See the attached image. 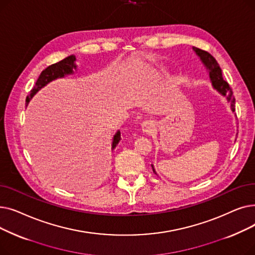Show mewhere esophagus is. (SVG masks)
I'll return each instance as SVG.
<instances>
[{
    "instance_id": "34e87169",
    "label": "esophagus",
    "mask_w": 255,
    "mask_h": 255,
    "mask_svg": "<svg viewBox=\"0 0 255 255\" xmlns=\"http://www.w3.org/2000/svg\"><path fill=\"white\" fill-rule=\"evenodd\" d=\"M154 122L151 120H148V121H144V122H142L141 124V130L142 132L146 133V134H149V133H151L153 130H154Z\"/></svg>"
}]
</instances>
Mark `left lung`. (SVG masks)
<instances>
[{
    "mask_svg": "<svg viewBox=\"0 0 255 255\" xmlns=\"http://www.w3.org/2000/svg\"><path fill=\"white\" fill-rule=\"evenodd\" d=\"M193 50L196 52V55L199 57L200 60H202V62L204 63V65L207 67V69L209 70L210 78H211V82H212V85H213L214 89H216L220 94H222L223 96H226L227 101L231 103L232 111L235 112L236 100H235V97H234L233 90L230 87L229 83H226L225 80L223 79L221 68L219 67L215 58H214L211 55V53H209L208 51L203 50L200 48L193 47ZM152 168H153V171L156 173L153 165H152Z\"/></svg>",
    "mask_w": 255,
    "mask_h": 255,
    "instance_id": "left-lung-1",
    "label": "left lung"
}]
</instances>
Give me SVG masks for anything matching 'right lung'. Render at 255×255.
I'll use <instances>...</instances> for the list:
<instances>
[{
	"label": "right lung",
	"mask_w": 255,
	"mask_h": 255,
	"mask_svg": "<svg viewBox=\"0 0 255 255\" xmlns=\"http://www.w3.org/2000/svg\"><path fill=\"white\" fill-rule=\"evenodd\" d=\"M75 60L76 59H75L74 56H69V57H67L66 59H64V60H62V61H60L56 64H52V65L48 66L47 68H45L41 72V74L39 75L37 82L35 84V87L30 92V95L26 97L25 104L28 105L30 100L32 99V97L35 95V94L40 89L43 88L44 86H46L49 82H51V80L60 78V77H64L67 74L73 73V69H76V65L74 64ZM120 139H121V132L118 131L114 136V139H113V145H112L113 149L116 148V145L119 143Z\"/></svg>",
	"instance_id": "1"
}]
</instances>
